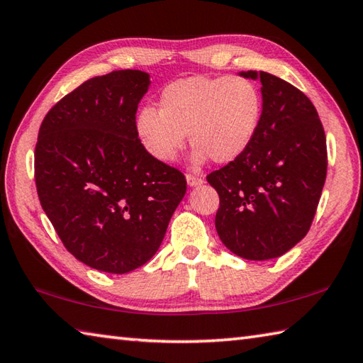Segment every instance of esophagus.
Segmentation results:
<instances>
[{
    "label": "esophagus",
    "instance_id": "esophagus-1",
    "mask_svg": "<svg viewBox=\"0 0 363 363\" xmlns=\"http://www.w3.org/2000/svg\"><path fill=\"white\" fill-rule=\"evenodd\" d=\"M187 184L190 187H195V186H201L203 184V177L201 176H196V174H187Z\"/></svg>",
    "mask_w": 363,
    "mask_h": 363
}]
</instances>
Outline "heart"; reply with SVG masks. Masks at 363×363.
<instances>
[{"mask_svg":"<svg viewBox=\"0 0 363 363\" xmlns=\"http://www.w3.org/2000/svg\"><path fill=\"white\" fill-rule=\"evenodd\" d=\"M160 110L141 108L135 129L146 151L159 162H172L186 145L195 146L194 160L230 163L257 137L262 97L247 78L189 77L162 91Z\"/></svg>","mask_w":363,"mask_h":363,"instance_id":"b5f03b06","label":"heart"}]
</instances>
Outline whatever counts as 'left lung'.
<instances>
[{"instance_id": "1", "label": "left lung", "mask_w": 363, "mask_h": 363, "mask_svg": "<svg viewBox=\"0 0 363 363\" xmlns=\"http://www.w3.org/2000/svg\"><path fill=\"white\" fill-rule=\"evenodd\" d=\"M261 82L257 137L239 159L208 174L220 206L216 228L240 258H279L308 233L328 174V146L310 99L267 72H240Z\"/></svg>"}]
</instances>
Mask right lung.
Wrapping results in <instances>:
<instances>
[{"label":"right lung","mask_w":363,"mask_h":363,"mask_svg":"<svg viewBox=\"0 0 363 363\" xmlns=\"http://www.w3.org/2000/svg\"><path fill=\"white\" fill-rule=\"evenodd\" d=\"M149 74L89 78L52 106L34 152L42 209L84 264L127 274L151 259L186 195V177L141 145L135 115Z\"/></svg>","instance_id":"1"}]
</instances>
